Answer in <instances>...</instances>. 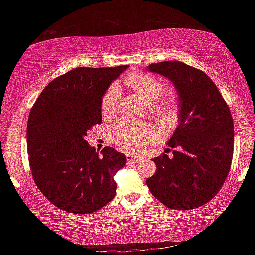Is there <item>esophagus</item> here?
Here are the masks:
<instances>
[{"mask_svg":"<svg viewBox=\"0 0 255 255\" xmlns=\"http://www.w3.org/2000/svg\"><path fill=\"white\" fill-rule=\"evenodd\" d=\"M126 159L128 162H132V163H138L141 161V157H138V156H135V155H132L130 153H127L126 154Z\"/></svg>","mask_w":255,"mask_h":255,"instance_id":"1","label":"esophagus"}]
</instances>
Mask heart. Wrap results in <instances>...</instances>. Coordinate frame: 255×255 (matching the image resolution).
Here are the masks:
<instances>
[{"label":"heart","instance_id":"b5f03b06","mask_svg":"<svg viewBox=\"0 0 255 255\" xmlns=\"http://www.w3.org/2000/svg\"><path fill=\"white\" fill-rule=\"evenodd\" d=\"M125 81L137 96H139L148 105H153V108L157 111L173 112L178 106V100L174 96L161 98L165 90V85L156 77L146 73H133L129 74ZM119 93V88L116 84L111 85L106 91L101 101V112L105 117H110L117 112ZM154 136L155 129L153 126L138 125L128 120H123L112 129V138L115 143L124 148H143L148 141L153 139Z\"/></svg>","mask_w":255,"mask_h":255}]
</instances>
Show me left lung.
I'll return each mask as SVG.
<instances>
[{"label": "left lung", "instance_id": "obj_1", "mask_svg": "<svg viewBox=\"0 0 255 255\" xmlns=\"http://www.w3.org/2000/svg\"><path fill=\"white\" fill-rule=\"evenodd\" d=\"M148 71L173 82L180 124L167 141L173 157L162 154L153 158L156 172L146 183L171 209L198 208L213 199L230 173L234 149L230 108L210 77L198 68L167 60L150 64Z\"/></svg>", "mask_w": 255, "mask_h": 255}]
</instances>
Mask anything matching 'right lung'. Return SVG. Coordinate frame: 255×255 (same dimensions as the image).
<instances>
[{"instance_id": "add662e5", "label": "right lung", "mask_w": 255, "mask_h": 255, "mask_svg": "<svg viewBox=\"0 0 255 255\" xmlns=\"http://www.w3.org/2000/svg\"><path fill=\"white\" fill-rule=\"evenodd\" d=\"M126 68H74L51 81L30 110V170L38 189L59 209L91 214L114 199V175L126 156L112 147L100 154L85 137L101 124L103 94Z\"/></svg>"}]
</instances>
